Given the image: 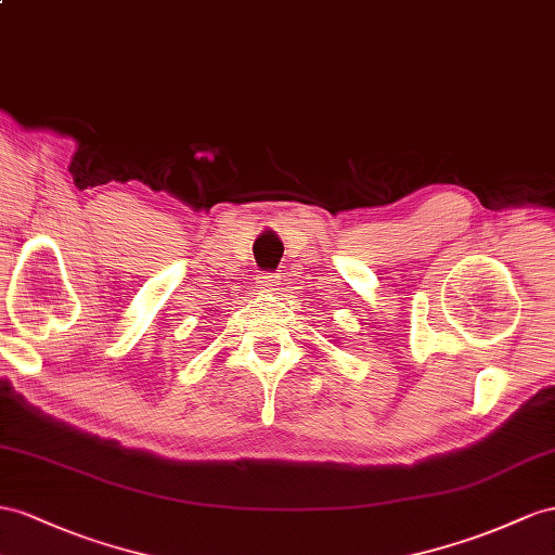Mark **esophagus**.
I'll use <instances>...</instances> for the list:
<instances>
[{"label":"esophagus","mask_w":555,"mask_h":555,"mask_svg":"<svg viewBox=\"0 0 555 555\" xmlns=\"http://www.w3.org/2000/svg\"><path fill=\"white\" fill-rule=\"evenodd\" d=\"M258 279H260V286H262L264 293H274L281 286V281H279L276 274H260Z\"/></svg>","instance_id":"obj_1"}]
</instances>
